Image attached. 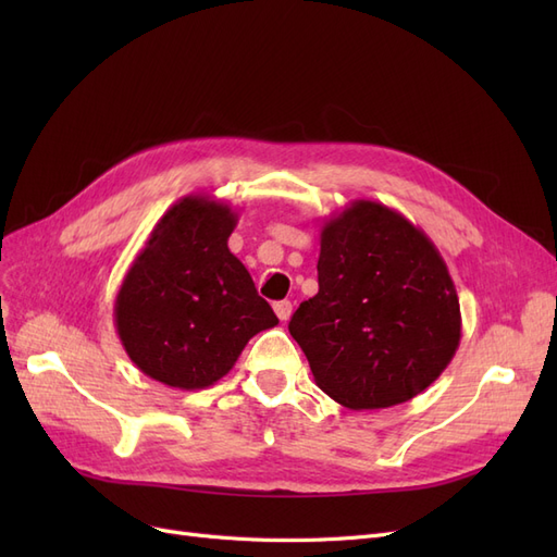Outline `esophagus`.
I'll use <instances>...</instances> for the list:
<instances>
[{
  "label": "esophagus",
  "instance_id": "1",
  "mask_svg": "<svg viewBox=\"0 0 557 557\" xmlns=\"http://www.w3.org/2000/svg\"><path fill=\"white\" fill-rule=\"evenodd\" d=\"M274 311H276V315H278L281 320H288V318L293 315V301H288V299L276 301V305H274Z\"/></svg>",
  "mask_w": 557,
  "mask_h": 557
}]
</instances>
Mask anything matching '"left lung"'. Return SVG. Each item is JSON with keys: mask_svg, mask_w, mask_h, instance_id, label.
<instances>
[{"mask_svg": "<svg viewBox=\"0 0 557 557\" xmlns=\"http://www.w3.org/2000/svg\"><path fill=\"white\" fill-rule=\"evenodd\" d=\"M288 330L320 391L364 411L409 401L440 379L462 315L428 234L381 201L356 199L320 227L318 295Z\"/></svg>", "mask_w": 557, "mask_h": 557, "instance_id": "obj_1", "label": "left lung"}]
</instances>
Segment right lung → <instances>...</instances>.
Returning <instances> with one entry per match:
<instances>
[{
  "instance_id": "obj_1",
  "label": "right lung",
  "mask_w": 557,
  "mask_h": 557,
  "mask_svg": "<svg viewBox=\"0 0 557 557\" xmlns=\"http://www.w3.org/2000/svg\"><path fill=\"white\" fill-rule=\"evenodd\" d=\"M239 215L211 195L178 199L115 295V330L141 372L178 391L221 381L250 336L278 325L227 239Z\"/></svg>"
}]
</instances>
